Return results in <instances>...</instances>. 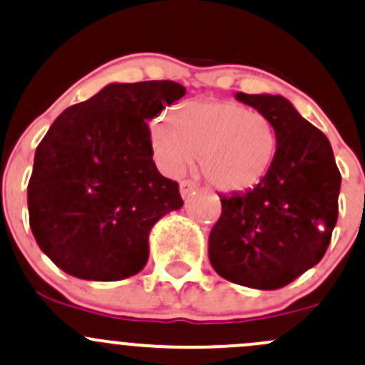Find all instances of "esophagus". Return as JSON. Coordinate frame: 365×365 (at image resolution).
<instances>
[{"label": "esophagus", "mask_w": 365, "mask_h": 365, "mask_svg": "<svg viewBox=\"0 0 365 365\" xmlns=\"http://www.w3.org/2000/svg\"><path fill=\"white\" fill-rule=\"evenodd\" d=\"M195 190H197V183L192 182V180H185V182L180 183V194H182L183 199L189 197Z\"/></svg>", "instance_id": "34e87169"}]
</instances>
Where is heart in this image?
Listing matches in <instances>:
<instances>
[{
    "label": "heart",
    "instance_id": "heart-1",
    "mask_svg": "<svg viewBox=\"0 0 365 365\" xmlns=\"http://www.w3.org/2000/svg\"><path fill=\"white\" fill-rule=\"evenodd\" d=\"M152 148L168 175L199 164L205 178L222 192H245L259 185L278 153V129L262 112L224 99L189 101L176 113L160 115L150 128Z\"/></svg>",
    "mask_w": 365,
    "mask_h": 365
}]
</instances>
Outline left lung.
Returning <instances> with one entry per match:
<instances>
[{
  "instance_id": "8db88e82",
  "label": "left lung",
  "mask_w": 365,
  "mask_h": 365,
  "mask_svg": "<svg viewBox=\"0 0 365 365\" xmlns=\"http://www.w3.org/2000/svg\"><path fill=\"white\" fill-rule=\"evenodd\" d=\"M234 98L274 122L278 153L266 178L220 195L208 257L222 278L259 290L289 285L322 260L337 222L341 175L331 141L283 96Z\"/></svg>"
}]
</instances>
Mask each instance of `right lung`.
Masks as SVG:
<instances>
[{
	"label": "right lung",
	"instance_id": "add662e5",
	"mask_svg": "<svg viewBox=\"0 0 365 365\" xmlns=\"http://www.w3.org/2000/svg\"><path fill=\"white\" fill-rule=\"evenodd\" d=\"M185 96L171 80L108 83L64 110L34 153L29 225L64 273L117 282L148 260L153 225L183 206L152 155V120Z\"/></svg>",
	"mask_w": 365,
	"mask_h": 365
}]
</instances>
